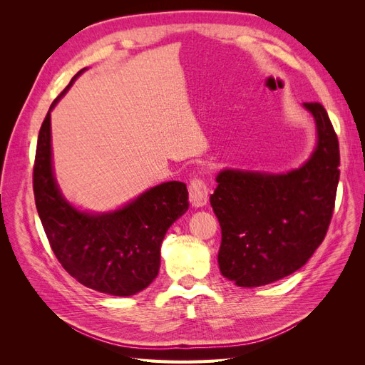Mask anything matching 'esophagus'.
<instances>
[{
  "label": "esophagus",
  "instance_id": "obj_1",
  "mask_svg": "<svg viewBox=\"0 0 365 365\" xmlns=\"http://www.w3.org/2000/svg\"><path fill=\"white\" fill-rule=\"evenodd\" d=\"M189 197L193 207H204L208 201V187L204 180L193 178L189 184Z\"/></svg>",
  "mask_w": 365,
  "mask_h": 365
}]
</instances>
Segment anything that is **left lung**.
I'll list each match as a JSON object with an SVG mask.
<instances>
[{
	"label": "left lung",
	"mask_w": 365,
	"mask_h": 365,
	"mask_svg": "<svg viewBox=\"0 0 365 365\" xmlns=\"http://www.w3.org/2000/svg\"><path fill=\"white\" fill-rule=\"evenodd\" d=\"M312 114L317 146L302 168L284 172L224 169L210 204L222 230L224 277L242 288L277 282L300 269L322 245L334 215L339 145L322 103Z\"/></svg>",
	"instance_id": "8db88e82"
}]
</instances>
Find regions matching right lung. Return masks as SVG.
Returning a JSON list of instances; mask_svg holds the SVG:
<instances>
[{
  "instance_id": "add662e5",
  "label": "right lung",
  "mask_w": 365,
  "mask_h": 365,
  "mask_svg": "<svg viewBox=\"0 0 365 365\" xmlns=\"http://www.w3.org/2000/svg\"><path fill=\"white\" fill-rule=\"evenodd\" d=\"M83 71L54 98L41 126L33 168L35 202L63 269L86 288L129 297L148 288L158 275L163 239L189 208V192L184 182H163L108 213L81 212L65 200L53 173L50 117Z\"/></svg>"
}]
</instances>
